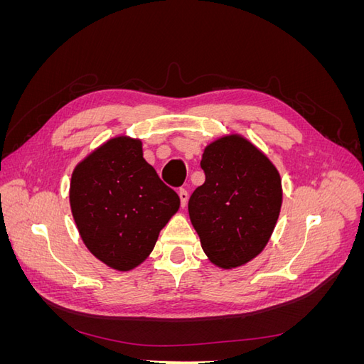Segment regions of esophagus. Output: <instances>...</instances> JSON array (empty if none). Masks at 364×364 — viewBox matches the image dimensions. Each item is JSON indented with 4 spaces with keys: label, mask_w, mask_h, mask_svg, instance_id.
<instances>
[{
    "label": "esophagus",
    "mask_w": 364,
    "mask_h": 364,
    "mask_svg": "<svg viewBox=\"0 0 364 364\" xmlns=\"http://www.w3.org/2000/svg\"><path fill=\"white\" fill-rule=\"evenodd\" d=\"M179 197H181V205L185 208L186 203H188V197H190L188 191H186L185 188H181L179 190Z\"/></svg>",
    "instance_id": "34e87169"
}]
</instances>
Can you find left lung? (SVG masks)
<instances>
[{
  "label": "left lung",
  "mask_w": 364,
  "mask_h": 364,
  "mask_svg": "<svg viewBox=\"0 0 364 364\" xmlns=\"http://www.w3.org/2000/svg\"><path fill=\"white\" fill-rule=\"evenodd\" d=\"M205 183L190 197L188 213L208 258L234 269L269 243L282 203L281 176L246 138L211 142L200 161Z\"/></svg>",
  "instance_id": "1"
}]
</instances>
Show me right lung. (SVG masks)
Wrapping results in <instances>:
<instances>
[{"instance_id": "1", "label": "right lung", "mask_w": 364, "mask_h": 364, "mask_svg": "<svg viewBox=\"0 0 364 364\" xmlns=\"http://www.w3.org/2000/svg\"><path fill=\"white\" fill-rule=\"evenodd\" d=\"M70 203L85 246L127 272L150 255L181 199L142 158L139 139L117 136L74 168Z\"/></svg>"}]
</instances>
